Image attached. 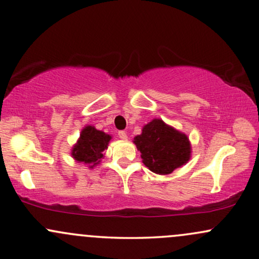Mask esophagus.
<instances>
[{
	"mask_svg": "<svg viewBox=\"0 0 259 259\" xmlns=\"http://www.w3.org/2000/svg\"><path fill=\"white\" fill-rule=\"evenodd\" d=\"M118 137L122 138V140H126V138H128V135H126L125 131L121 130V131H118Z\"/></svg>",
	"mask_w": 259,
	"mask_h": 259,
	"instance_id": "obj_1",
	"label": "esophagus"
}]
</instances>
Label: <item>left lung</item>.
<instances>
[{
  "label": "left lung",
  "instance_id": "8db88e82",
  "mask_svg": "<svg viewBox=\"0 0 259 259\" xmlns=\"http://www.w3.org/2000/svg\"><path fill=\"white\" fill-rule=\"evenodd\" d=\"M145 166L159 175L171 174L190 158V142L187 135L154 119L144 125L142 134L134 138Z\"/></svg>",
  "mask_w": 259,
  "mask_h": 259
}]
</instances>
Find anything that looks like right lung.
<instances>
[{
  "mask_svg": "<svg viewBox=\"0 0 259 259\" xmlns=\"http://www.w3.org/2000/svg\"><path fill=\"white\" fill-rule=\"evenodd\" d=\"M111 136L103 131L95 129L92 125L85 126L82 130L77 143L72 149V157L77 162L89 164L90 167H93L98 164L103 157V151L108 148Z\"/></svg>",
  "mask_w": 259,
  "mask_h": 259,
  "instance_id": "1",
  "label": "right lung"
}]
</instances>
